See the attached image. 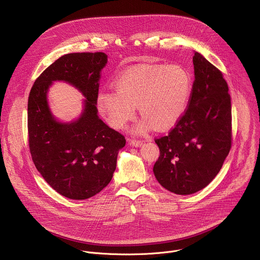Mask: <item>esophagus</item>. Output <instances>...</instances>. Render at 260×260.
Here are the masks:
<instances>
[{"label":"esophagus","mask_w":260,"mask_h":260,"mask_svg":"<svg viewBox=\"0 0 260 260\" xmlns=\"http://www.w3.org/2000/svg\"><path fill=\"white\" fill-rule=\"evenodd\" d=\"M129 144L134 147H141L143 145V142L142 141H139V140H131L129 141Z\"/></svg>","instance_id":"obj_1"}]
</instances>
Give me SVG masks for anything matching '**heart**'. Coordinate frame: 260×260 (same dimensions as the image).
<instances>
[{
	"mask_svg": "<svg viewBox=\"0 0 260 260\" xmlns=\"http://www.w3.org/2000/svg\"><path fill=\"white\" fill-rule=\"evenodd\" d=\"M115 90L96 95L100 113L113 128H122L135 116L136 106L144 118L135 127L144 134L174 127L186 112L192 92L189 72L179 64H138L121 72L114 80Z\"/></svg>",
	"mask_w": 260,
	"mask_h": 260,
	"instance_id": "heart-1",
	"label": "heart"
}]
</instances>
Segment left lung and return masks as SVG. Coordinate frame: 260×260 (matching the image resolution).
Masks as SVG:
<instances>
[{
  "mask_svg": "<svg viewBox=\"0 0 260 260\" xmlns=\"http://www.w3.org/2000/svg\"><path fill=\"white\" fill-rule=\"evenodd\" d=\"M194 82L186 112L168 136L155 140L158 183L176 194L196 193L216 177L232 147V105L222 73L194 52Z\"/></svg>",
  "mask_w": 260,
  "mask_h": 260,
  "instance_id": "1",
  "label": "left lung"
}]
</instances>
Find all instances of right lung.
Returning <instances> with one entry per match:
<instances>
[{
	"instance_id": "add662e5",
	"label": "right lung",
	"mask_w": 260,
	"mask_h": 260,
	"mask_svg": "<svg viewBox=\"0 0 260 260\" xmlns=\"http://www.w3.org/2000/svg\"><path fill=\"white\" fill-rule=\"evenodd\" d=\"M104 52L69 53L50 64L35 81L27 102L28 145L35 167L59 194L86 200L102 191L116 169L124 137L98 115ZM54 81H63L85 96L83 112L70 123L52 114L47 94Z\"/></svg>"
}]
</instances>
